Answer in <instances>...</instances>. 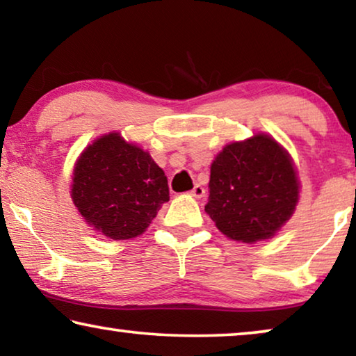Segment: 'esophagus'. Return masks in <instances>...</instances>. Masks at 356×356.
Listing matches in <instances>:
<instances>
[{
    "label": "esophagus",
    "mask_w": 356,
    "mask_h": 356,
    "mask_svg": "<svg viewBox=\"0 0 356 356\" xmlns=\"http://www.w3.org/2000/svg\"><path fill=\"white\" fill-rule=\"evenodd\" d=\"M204 193H206V190L203 185H200V184H196L192 190V195L195 196V198H203Z\"/></svg>",
    "instance_id": "esophagus-1"
}]
</instances>
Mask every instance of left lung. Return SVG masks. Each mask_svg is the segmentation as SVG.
I'll return each instance as SVG.
<instances>
[{
  "instance_id": "1",
  "label": "left lung",
  "mask_w": 356,
  "mask_h": 356,
  "mask_svg": "<svg viewBox=\"0 0 356 356\" xmlns=\"http://www.w3.org/2000/svg\"><path fill=\"white\" fill-rule=\"evenodd\" d=\"M297 200L293 161L272 137L233 142L211 164L204 211L232 240L256 243L273 236L293 216Z\"/></svg>"
}]
</instances>
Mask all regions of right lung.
Wrapping results in <instances>:
<instances>
[{"label": "right lung", "instance_id": "add662e5", "mask_svg": "<svg viewBox=\"0 0 356 356\" xmlns=\"http://www.w3.org/2000/svg\"><path fill=\"white\" fill-rule=\"evenodd\" d=\"M72 198L95 230L111 240H129L144 233L169 201V187L147 152L111 132L81 153Z\"/></svg>", "mask_w": 356, "mask_h": 356}]
</instances>
